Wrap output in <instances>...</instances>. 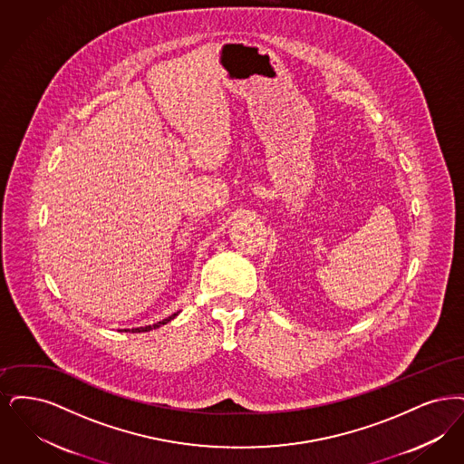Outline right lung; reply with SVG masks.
<instances>
[{
    "label": "right lung",
    "mask_w": 464,
    "mask_h": 464,
    "mask_svg": "<svg viewBox=\"0 0 464 464\" xmlns=\"http://www.w3.org/2000/svg\"><path fill=\"white\" fill-rule=\"evenodd\" d=\"M179 315V312L177 314H173V315H169V317H166V319H162L160 323L152 324V325H145V327H133V329H124L126 333L128 331H131V333H147V331H152V329H158V327H161L164 324L171 323L175 317Z\"/></svg>",
    "instance_id": "right-lung-1"
}]
</instances>
